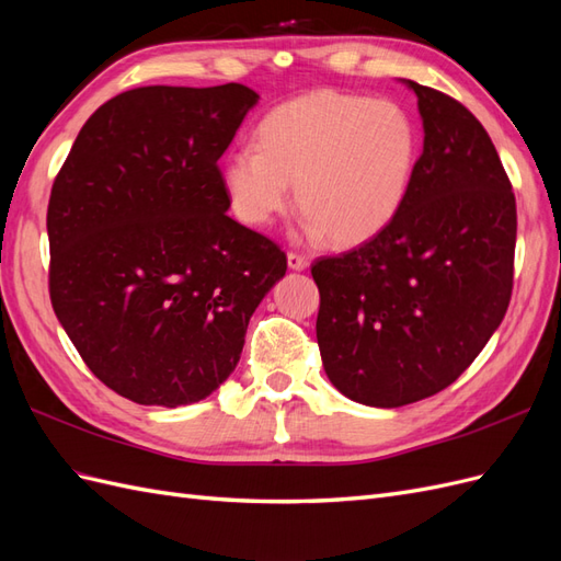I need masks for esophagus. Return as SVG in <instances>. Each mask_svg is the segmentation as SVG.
Returning <instances> with one entry per match:
<instances>
[{"instance_id": "esophagus-1", "label": "esophagus", "mask_w": 561, "mask_h": 561, "mask_svg": "<svg viewBox=\"0 0 561 561\" xmlns=\"http://www.w3.org/2000/svg\"><path fill=\"white\" fill-rule=\"evenodd\" d=\"M287 266H290L293 271H304L309 266V260L301 257V254H297V252H287Z\"/></svg>"}]
</instances>
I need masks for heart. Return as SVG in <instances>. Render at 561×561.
Wrapping results in <instances>:
<instances>
[{"mask_svg": "<svg viewBox=\"0 0 561 561\" xmlns=\"http://www.w3.org/2000/svg\"><path fill=\"white\" fill-rule=\"evenodd\" d=\"M419 130L400 105L336 91H316L271 110L257 147L222 159L219 178L231 213L264 227L293 203L307 213V233L336 245L379 236L410 194Z\"/></svg>", "mask_w": 561, "mask_h": 561, "instance_id": "obj_1", "label": "heart"}]
</instances>
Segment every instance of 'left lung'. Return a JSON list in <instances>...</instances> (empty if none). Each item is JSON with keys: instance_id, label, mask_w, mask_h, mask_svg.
I'll return each instance as SVG.
<instances>
[{"instance_id": "1", "label": "left lung", "mask_w": 561, "mask_h": 561, "mask_svg": "<svg viewBox=\"0 0 561 561\" xmlns=\"http://www.w3.org/2000/svg\"><path fill=\"white\" fill-rule=\"evenodd\" d=\"M404 83L423 118L410 194L375 239L311 266L322 367L339 393L369 407L454 383L513 295L517 206L494 142L458 100Z\"/></svg>"}]
</instances>
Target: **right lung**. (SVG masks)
<instances>
[{
	"instance_id": "1",
	"label": "right lung",
	"mask_w": 561,
	"mask_h": 561,
	"mask_svg": "<svg viewBox=\"0 0 561 561\" xmlns=\"http://www.w3.org/2000/svg\"><path fill=\"white\" fill-rule=\"evenodd\" d=\"M260 95L142 87L98 107L48 198V293L93 375L138 404L208 398L285 252L227 215L219 157Z\"/></svg>"
}]
</instances>
